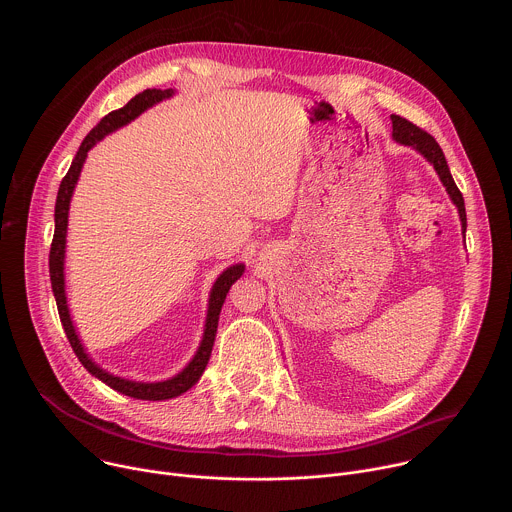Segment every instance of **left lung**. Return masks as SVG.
<instances>
[{
    "label": "left lung",
    "mask_w": 512,
    "mask_h": 512,
    "mask_svg": "<svg viewBox=\"0 0 512 512\" xmlns=\"http://www.w3.org/2000/svg\"><path fill=\"white\" fill-rule=\"evenodd\" d=\"M391 121H393V139L403 143V145H411L413 150H417L437 172V176H440L442 184L446 186L452 202L458 206V212H460V221H462V229L466 233V206H464V196L462 192L458 190L452 174H450V168H448V162H446V156L442 152L440 145H437V141L427 133L423 131L421 127L413 125L411 121L399 117V115H391Z\"/></svg>",
    "instance_id": "1"
}]
</instances>
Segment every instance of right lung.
Wrapping results in <instances>:
<instances>
[{"label": "right lung", "instance_id": "add662e5", "mask_svg": "<svg viewBox=\"0 0 512 512\" xmlns=\"http://www.w3.org/2000/svg\"><path fill=\"white\" fill-rule=\"evenodd\" d=\"M172 95H174L172 89H166V91H162V89H145L143 93L135 95L125 107L105 115L97 123V127H93L91 133L83 139L75 160H72L66 176L60 182V188H58L56 206H54V237H52L50 259H48L50 281H52V291H54L56 306H58V316H60L62 328L66 332V338H68L72 350H75V354L79 356V360L83 362V367L93 377H97L99 381L109 385L111 389H115V391H119V393H123L127 397H133V399H143V401L174 399V397L186 393L192 385L198 383V379L202 377L206 364H208L210 352H212V344H214V336H216L218 316H221V308L225 304V298L229 294L231 285L243 275L245 265L239 263V265L229 267L227 271L221 273V277L214 281L212 291H210V300H208V314H206V324H204V336H202V342H200L194 358L188 362V367L182 373H178L176 377H172L168 381H162V383H137V381H127V379H121V377H115V375L103 371L99 364H95L89 358V354L85 352L83 342H81L75 326H72L68 304H66V294H64V247H66V227H68L70 198H72V192H75V186H77V180L81 176V170H83V164L87 160L89 150L93 148L97 141H101L107 133L127 125L137 115H141L145 109H150L152 105H156V103H160V101H164V99H168Z\"/></svg>", "mask_w": 512, "mask_h": 512}]
</instances>
